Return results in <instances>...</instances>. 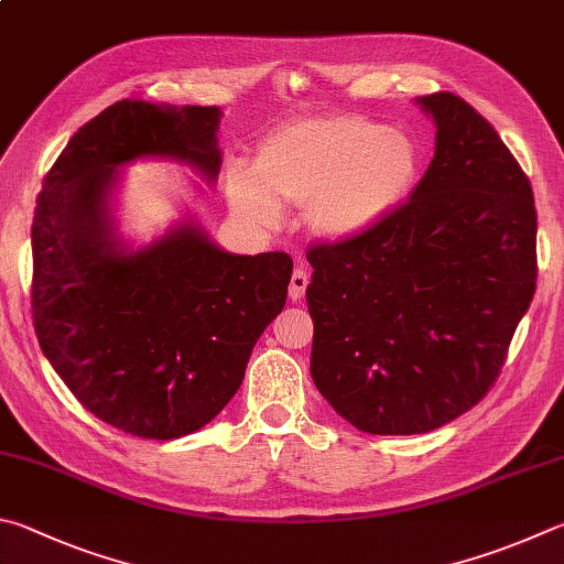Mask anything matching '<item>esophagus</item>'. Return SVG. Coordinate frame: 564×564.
Masks as SVG:
<instances>
[{
	"label": "esophagus",
	"instance_id": "esophagus-1",
	"mask_svg": "<svg viewBox=\"0 0 564 564\" xmlns=\"http://www.w3.org/2000/svg\"><path fill=\"white\" fill-rule=\"evenodd\" d=\"M305 289H308V273H305L303 269H295L291 273V285H289V299L293 303H299L303 295H305Z\"/></svg>",
	"mask_w": 564,
	"mask_h": 564
}]
</instances>
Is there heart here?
Wrapping results in <instances>:
<instances>
[{
    "instance_id": "heart-1",
    "label": "heart",
    "mask_w": 564,
    "mask_h": 564,
    "mask_svg": "<svg viewBox=\"0 0 564 564\" xmlns=\"http://www.w3.org/2000/svg\"><path fill=\"white\" fill-rule=\"evenodd\" d=\"M416 175L419 150L406 132L357 116L305 118L261 142L251 177L234 175L229 197L256 227H273L279 204L305 207L311 231L343 241L394 212Z\"/></svg>"
}]
</instances>
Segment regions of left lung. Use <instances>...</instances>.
I'll list each match as a JSON object with an SVG mask.
<instances>
[{"label": "left lung", "mask_w": 564, "mask_h": 564, "mask_svg": "<svg viewBox=\"0 0 564 564\" xmlns=\"http://www.w3.org/2000/svg\"><path fill=\"white\" fill-rule=\"evenodd\" d=\"M419 104L436 152L409 199L308 249L313 382L367 434L434 432L476 406L538 281L535 199L513 152L464 98Z\"/></svg>", "instance_id": "obj_1"}]
</instances>
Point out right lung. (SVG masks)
I'll use <instances>...</instances> for the list:
<instances>
[{"mask_svg":"<svg viewBox=\"0 0 564 564\" xmlns=\"http://www.w3.org/2000/svg\"><path fill=\"white\" fill-rule=\"evenodd\" d=\"M219 116L217 106L118 100L78 128L36 197L41 350L90 414L140 438L167 442L209 424L289 293L293 261L283 251L227 253L192 221L140 251L112 234L116 167L172 158L214 182Z\"/></svg>","mask_w":564,"mask_h":564,"instance_id":"obj_1","label":"right lung"}]
</instances>
